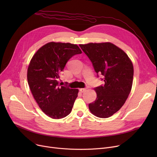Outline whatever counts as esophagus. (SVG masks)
<instances>
[{"mask_svg": "<svg viewBox=\"0 0 157 157\" xmlns=\"http://www.w3.org/2000/svg\"><path fill=\"white\" fill-rule=\"evenodd\" d=\"M86 88H80V89H79V91H80L81 93L85 92L86 91Z\"/></svg>", "mask_w": 157, "mask_h": 157, "instance_id": "34e87169", "label": "esophagus"}]
</instances>
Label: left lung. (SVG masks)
Returning a JSON list of instances; mask_svg holds the SVG:
<instances>
[{
    "label": "left lung",
    "mask_w": 157,
    "mask_h": 157,
    "mask_svg": "<svg viewBox=\"0 0 157 157\" xmlns=\"http://www.w3.org/2000/svg\"><path fill=\"white\" fill-rule=\"evenodd\" d=\"M96 73L104 76V85L95 88V101L88 105L95 116L111 117L125 104L132 86L134 67L128 55L111 43L79 44Z\"/></svg>",
    "instance_id": "obj_1"
}]
</instances>
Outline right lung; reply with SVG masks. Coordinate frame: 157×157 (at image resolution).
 <instances>
[{
    "label": "right lung",
    "instance_id": "add662e5",
    "mask_svg": "<svg viewBox=\"0 0 157 157\" xmlns=\"http://www.w3.org/2000/svg\"><path fill=\"white\" fill-rule=\"evenodd\" d=\"M81 53L76 44L50 42L40 48L31 59L28 84L39 108L48 117L60 119L71 112L79 90L60 87V76L71 58Z\"/></svg>",
    "mask_w": 157,
    "mask_h": 157
}]
</instances>
